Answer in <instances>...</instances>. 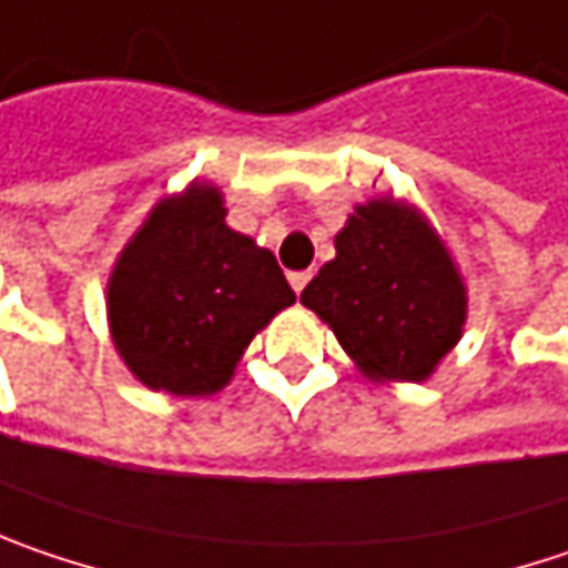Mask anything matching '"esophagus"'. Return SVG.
Here are the masks:
<instances>
[{
    "label": "esophagus",
    "mask_w": 568,
    "mask_h": 568,
    "mask_svg": "<svg viewBox=\"0 0 568 568\" xmlns=\"http://www.w3.org/2000/svg\"><path fill=\"white\" fill-rule=\"evenodd\" d=\"M287 281H291V287H294L297 294H304V287L310 284V271H291Z\"/></svg>",
    "instance_id": "34e87169"
}]
</instances>
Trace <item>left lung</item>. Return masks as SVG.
<instances>
[{"mask_svg": "<svg viewBox=\"0 0 568 568\" xmlns=\"http://www.w3.org/2000/svg\"><path fill=\"white\" fill-rule=\"evenodd\" d=\"M336 258L301 294L368 382H426L459 345L468 287L420 206L390 193L355 203Z\"/></svg>", "mask_w": 568, "mask_h": 568, "instance_id": "8db88e82", "label": "left lung"}]
</instances>
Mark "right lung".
Wrapping results in <instances>:
<instances>
[{
    "label": "right lung",
    "mask_w": 568,
    "mask_h": 568,
    "mask_svg": "<svg viewBox=\"0 0 568 568\" xmlns=\"http://www.w3.org/2000/svg\"><path fill=\"white\" fill-rule=\"evenodd\" d=\"M216 183L190 181L161 196L105 281L109 336L151 390L210 397L248 343L297 301L274 255L225 225Z\"/></svg>",
    "instance_id": "1"
}]
</instances>
